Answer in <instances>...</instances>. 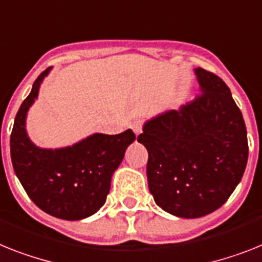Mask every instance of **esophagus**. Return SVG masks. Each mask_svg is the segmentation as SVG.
<instances>
[{
  "label": "esophagus",
  "instance_id": "esophagus-1",
  "mask_svg": "<svg viewBox=\"0 0 262 262\" xmlns=\"http://www.w3.org/2000/svg\"><path fill=\"white\" fill-rule=\"evenodd\" d=\"M132 129L136 133V136L141 135L142 133V121L141 120H136L133 124H132Z\"/></svg>",
  "mask_w": 262,
  "mask_h": 262
}]
</instances>
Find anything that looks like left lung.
Masks as SVG:
<instances>
[{
  "label": "left lung",
  "instance_id": "1",
  "mask_svg": "<svg viewBox=\"0 0 262 262\" xmlns=\"http://www.w3.org/2000/svg\"><path fill=\"white\" fill-rule=\"evenodd\" d=\"M194 73L201 96L148 120L137 138L148 150L156 204L182 219L223 206L243 179L249 151L243 113L228 85L201 68Z\"/></svg>",
  "mask_w": 262,
  "mask_h": 262
}]
</instances>
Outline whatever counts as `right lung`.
<instances>
[{"label": "right lung", "instance_id": "obj_1", "mask_svg": "<svg viewBox=\"0 0 262 262\" xmlns=\"http://www.w3.org/2000/svg\"><path fill=\"white\" fill-rule=\"evenodd\" d=\"M50 70L48 68L37 77L15 116L10 156L15 176L39 209L57 219L76 221L90 217L104 205L112 176L136 135L132 129L113 136L94 133L58 149L33 144L26 132V117Z\"/></svg>", "mask_w": 262, "mask_h": 262}]
</instances>
